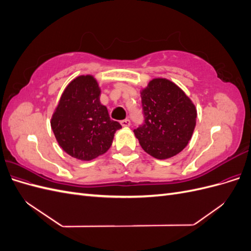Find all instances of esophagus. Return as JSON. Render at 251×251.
Listing matches in <instances>:
<instances>
[{"instance_id": "34e87169", "label": "esophagus", "mask_w": 251, "mask_h": 251, "mask_svg": "<svg viewBox=\"0 0 251 251\" xmlns=\"http://www.w3.org/2000/svg\"><path fill=\"white\" fill-rule=\"evenodd\" d=\"M120 124H121V126H123L127 127V126H131V121L128 120V119H125V120H121Z\"/></svg>"}]
</instances>
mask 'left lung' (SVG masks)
<instances>
[{
    "label": "left lung",
    "instance_id": "left-lung-1",
    "mask_svg": "<svg viewBox=\"0 0 251 251\" xmlns=\"http://www.w3.org/2000/svg\"><path fill=\"white\" fill-rule=\"evenodd\" d=\"M140 96L146 119L134 134L141 148L159 160L178 155L195 130L194 102L176 83L163 77L151 79Z\"/></svg>",
    "mask_w": 251,
    "mask_h": 251
}]
</instances>
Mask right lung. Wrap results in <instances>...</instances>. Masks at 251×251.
<instances>
[{
  "label": "right lung",
  "mask_w": 251,
  "mask_h": 251,
  "mask_svg": "<svg viewBox=\"0 0 251 251\" xmlns=\"http://www.w3.org/2000/svg\"><path fill=\"white\" fill-rule=\"evenodd\" d=\"M100 92L93 75H79L68 83L52 114L50 125L58 146L78 160L104 154L121 128L101 104Z\"/></svg>",
  "instance_id": "obj_1"
}]
</instances>
